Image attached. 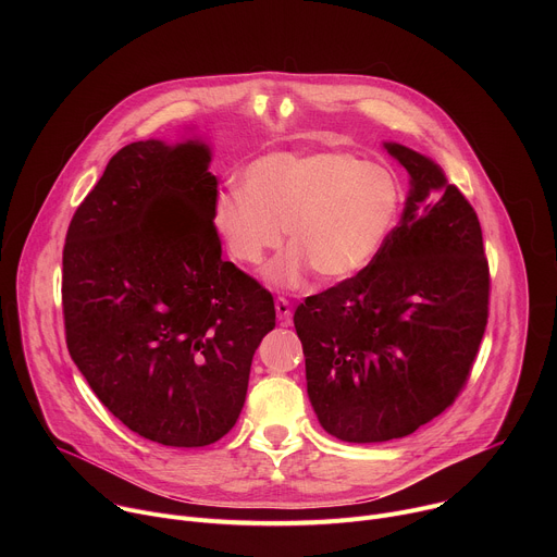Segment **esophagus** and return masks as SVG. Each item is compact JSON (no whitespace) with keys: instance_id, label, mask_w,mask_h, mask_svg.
I'll return each instance as SVG.
<instances>
[{"instance_id":"34e87169","label":"esophagus","mask_w":557,"mask_h":557,"mask_svg":"<svg viewBox=\"0 0 557 557\" xmlns=\"http://www.w3.org/2000/svg\"><path fill=\"white\" fill-rule=\"evenodd\" d=\"M275 310H277V320H280L282 324H290L293 308H290V304H288L284 297H277V299H275Z\"/></svg>"}]
</instances>
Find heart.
Instances as JSON below:
<instances>
[{
  "label": "heart",
  "mask_w": 557,
  "mask_h": 557,
  "mask_svg": "<svg viewBox=\"0 0 557 557\" xmlns=\"http://www.w3.org/2000/svg\"><path fill=\"white\" fill-rule=\"evenodd\" d=\"M222 189L211 209L228 256L258 267L282 245L290 249L267 271L277 288H295L310 271L344 282L385 249L404 213V185L387 165L348 151H273Z\"/></svg>",
  "instance_id": "obj_1"
}]
</instances>
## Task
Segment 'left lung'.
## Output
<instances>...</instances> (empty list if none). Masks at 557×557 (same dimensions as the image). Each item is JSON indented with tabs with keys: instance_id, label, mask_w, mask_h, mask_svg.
I'll list each match as a JSON object with an SVG mask.
<instances>
[{
	"instance_id": "8db88e82",
	"label": "left lung",
	"mask_w": 557,
	"mask_h": 557,
	"mask_svg": "<svg viewBox=\"0 0 557 557\" xmlns=\"http://www.w3.org/2000/svg\"><path fill=\"white\" fill-rule=\"evenodd\" d=\"M383 147L410 174L399 224L368 269L293 317L310 406L346 443L404 438L449 408L490 312L479 215L432 158Z\"/></svg>"
}]
</instances>
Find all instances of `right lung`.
Listing matches in <instances>:
<instances>
[{
  "instance_id": "obj_1",
  "label": "right lung",
  "mask_w": 557,
  "mask_h": 557,
  "mask_svg": "<svg viewBox=\"0 0 557 557\" xmlns=\"http://www.w3.org/2000/svg\"><path fill=\"white\" fill-rule=\"evenodd\" d=\"M209 163L198 136L125 145L63 247L72 361L123 425L170 447H205L235 425L275 329L271 293L220 258Z\"/></svg>"
}]
</instances>
